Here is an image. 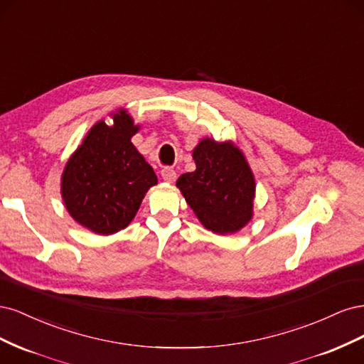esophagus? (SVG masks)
<instances>
[{
    "label": "esophagus",
    "instance_id": "obj_1",
    "mask_svg": "<svg viewBox=\"0 0 364 364\" xmlns=\"http://www.w3.org/2000/svg\"><path fill=\"white\" fill-rule=\"evenodd\" d=\"M161 176H162V179H164L165 182H170V183H173V182L176 181V171H174L173 168H170V167H165V168H162Z\"/></svg>",
    "mask_w": 364,
    "mask_h": 364
}]
</instances>
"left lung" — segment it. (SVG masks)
<instances>
[{
  "label": "left lung",
  "instance_id": "8db88e82",
  "mask_svg": "<svg viewBox=\"0 0 364 364\" xmlns=\"http://www.w3.org/2000/svg\"><path fill=\"white\" fill-rule=\"evenodd\" d=\"M196 170L176 182L186 203L214 234H234L253 215L255 179L234 142L203 138L193 150Z\"/></svg>",
  "mask_w": 364,
  "mask_h": 364
}]
</instances>
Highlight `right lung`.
<instances>
[{"mask_svg":"<svg viewBox=\"0 0 364 364\" xmlns=\"http://www.w3.org/2000/svg\"><path fill=\"white\" fill-rule=\"evenodd\" d=\"M114 124L98 121L77 147L62 173L60 193L71 217L98 235L129 226L155 171L132 144L139 130L124 109L112 114Z\"/></svg>","mask_w":364,"mask_h":364,"instance_id":"right-lung-1","label":"right lung"}]
</instances>
